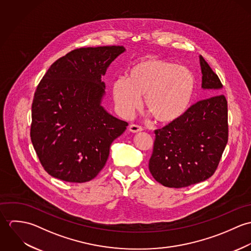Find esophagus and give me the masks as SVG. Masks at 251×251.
<instances>
[{"label": "esophagus", "mask_w": 251, "mask_h": 251, "mask_svg": "<svg viewBox=\"0 0 251 251\" xmlns=\"http://www.w3.org/2000/svg\"><path fill=\"white\" fill-rule=\"evenodd\" d=\"M128 129H129L131 132H133V133H137V132H140V131H142V130H143V128H142L140 126L133 125V124L129 125Z\"/></svg>", "instance_id": "34e87169"}]
</instances>
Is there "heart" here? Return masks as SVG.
I'll use <instances>...</instances> for the list:
<instances>
[{"label":"heart","mask_w":251,"mask_h":251,"mask_svg":"<svg viewBox=\"0 0 251 251\" xmlns=\"http://www.w3.org/2000/svg\"><path fill=\"white\" fill-rule=\"evenodd\" d=\"M195 91V78L188 69L161 59L136 63L127 78L113 82L112 95L119 113L130 116L141 104L159 124H171L187 110Z\"/></svg>","instance_id":"heart-1"}]
</instances>
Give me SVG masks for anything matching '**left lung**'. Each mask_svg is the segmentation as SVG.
I'll return each mask as SVG.
<instances>
[{
    "label": "left lung",
    "instance_id": "1",
    "mask_svg": "<svg viewBox=\"0 0 251 251\" xmlns=\"http://www.w3.org/2000/svg\"><path fill=\"white\" fill-rule=\"evenodd\" d=\"M202 88L208 96L188 108L177 121L154 130L149 169L167 187H185L209 179L218 166L228 142L227 100L222 84L200 56Z\"/></svg>",
    "mask_w": 251,
    "mask_h": 251
}]
</instances>
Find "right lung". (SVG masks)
<instances>
[{"label": "right lung", "mask_w": 251, "mask_h": 251, "mask_svg": "<svg viewBox=\"0 0 251 251\" xmlns=\"http://www.w3.org/2000/svg\"><path fill=\"white\" fill-rule=\"evenodd\" d=\"M124 46L72 50L57 60L36 88L31 140L44 170L56 179L86 182L104 167L112 142L128 124L101 106L110 64Z\"/></svg>", "instance_id": "1"}]
</instances>
